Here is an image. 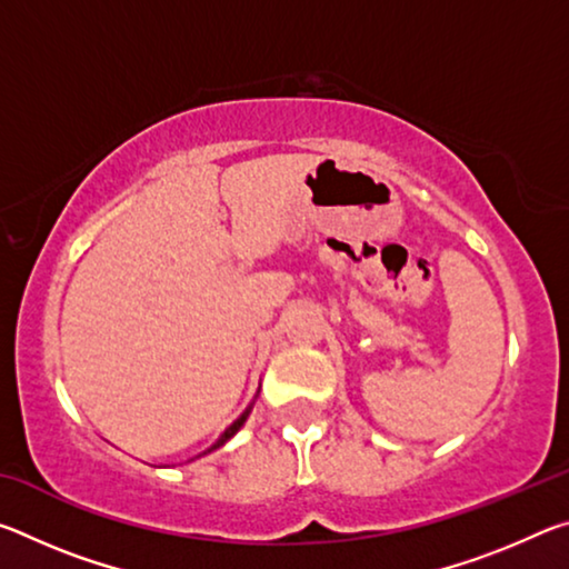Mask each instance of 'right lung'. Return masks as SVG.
<instances>
[{
    "label": "right lung",
    "instance_id": "1",
    "mask_svg": "<svg viewBox=\"0 0 569 569\" xmlns=\"http://www.w3.org/2000/svg\"><path fill=\"white\" fill-rule=\"evenodd\" d=\"M246 419H248V411H246V413H240V417H238V419H236L233 423H230V427H228V429L223 431V437H220V439L216 441V445H213V447H210L208 451H213V449H218V447H223V445H226V441H228L230 437H233V435H236V431H238L240 427H243V421H246Z\"/></svg>",
    "mask_w": 569,
    "mask_h": 569
}]
</instances>
